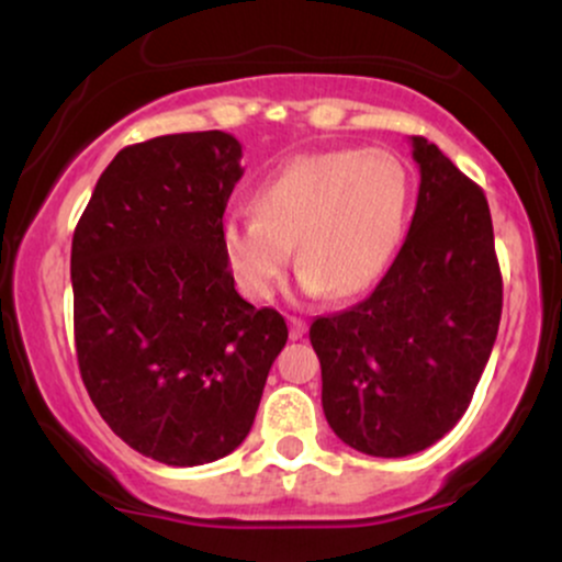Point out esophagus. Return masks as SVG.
Segmentation results:
<instances>
[{
    "mask_svg": "<svg viewBox=\"0 0 562 562\" xmlns=\"http://www.w3.org/2000/svg\"><path fill=\"white\" fill-rule=\"evenodd\" d=\"M288 325H290V340H299V338H303V335H306V322H303V319L290 317Z\"/></svg>",
    "mask_w": 562,
    "mask_h": 562,
    "instance_id": "esophagus-1",
    "label": "esophagus"
}]
</instances>
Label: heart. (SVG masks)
I'll return each instance as SVG.
<instances>
[{"instance_id":"heart-1","label":"heart","mask_w":562,"mask_h":562,"mask_svg":"<svg viewBox=\"0 0 562 562\" xmlns=\"http://www.w3.org/2000/svg\"><path fill=\"white\" fill-rule=\"evenodd\" d=\"M406 171L389 150H319L288 160L254 195L256 216L222 224L237 290L269 301L295 261L306 293H364L383 274L406 214Z\"/></svg>"}]
</instances>
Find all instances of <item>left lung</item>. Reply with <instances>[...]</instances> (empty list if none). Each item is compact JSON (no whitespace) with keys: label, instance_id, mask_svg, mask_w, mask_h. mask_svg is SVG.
<instances>
[{"label":"left lung","instance_id":"1","mask_svg":"<svg viewBox=\"0 0 562 562\" xmlns=\"http://www.w3.org/2000/svg\"><path fill=\"white\" fill-rule=\"evenodd\" d=\"M406 240L370 299L312 322L322 409L372 457L428 449L465 415L499 330L502 272L486 195L425 137Z\"/></svg>","mask_w":562,"mask_h":562}]
</instances>
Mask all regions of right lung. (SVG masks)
Instances as JSON below:
<instances>
[{
	"label": "right lung",
	"instance_id": "right-lung-1",
	"mask_svg": "<svg viewBox=\"0 0 562 562\" xmlns=\"http://www.w3.org/2000/svg\"><path fill=\"white\" fill-rule=\"evenodd\" d=\"M240 158L227 132L128 145L74 232L81 380L113 434L164 465L240 447L288 340L282 314L250 306L222 256Z\"/></svg>",
	"mask_w": 562,
	"mask_h": 562
}]
</instances>
